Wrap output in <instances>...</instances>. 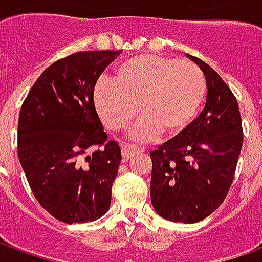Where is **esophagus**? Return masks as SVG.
<instances>
[{
  "label": "esophagus",
  "instance_id": "1",
  "mask_svg": "<svg viewBox=\"0 0 262 262\" xmlns=\"http://www.w3.org/2000/svg\"><path fill=\"white\" fill-rule=\"evenodd\" d=\"M139 153V148L135 147V146H122V157H123V160H130L135 154Z\"/></svg>",
  "mask_w": 262,
  "mask_h": 262
}]
</instances>
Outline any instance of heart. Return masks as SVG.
Here are the masks:
<instances>
[{
	"label": "heart",
	"mask_w": 262,
	"mask_h": 262,
	"mask_svg": "<svg viewBox=\"0 0 262 262\" xmlns=\"http://www.w3.org/2000/svg\"><path fill=\"white\" fill-rule=\"evenodd\" d=\"M206 94L202 70L188 60L142 54L115 69V80L98 81L94 105L111 130H122L137 114L143 118L130 133L147 142L163 132L176 136L191 125Z\"/></svg>",
	"instance_id": "obj_1"
}]
</instances>
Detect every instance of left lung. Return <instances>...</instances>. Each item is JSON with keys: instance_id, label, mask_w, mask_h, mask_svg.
<instances>
[{"instance_id": "8db88e82", "label": "left lung", "mask_w": 262, "mask_h": 262, "mask_svg": "<svg viewBox=\"0 0 262 262\" xmlns=\"http://www.w3.org/2000/svg\"><path fill=\"white\" fill-rule=\"evenodd\" d=\"M206 78L205 108L187 129L150 153V196L170 222L195 223L225 201L243 146L242 116L230 88L209 64L187 54Z\"/></svg>"}]
</instances>
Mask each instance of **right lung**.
<instances>
[{
	"label": "right lung",
	"mask_w": 262,
	"mask_h": 262,
	"mask_svg": "<svg viewBox=\"0 0 262 262\" xmlns=\"http://www.w3.org/2000/svg\"><path fill=\"white\" fill-rule=\"evenodd\" d=\"M122 50L80 52L43 71L22 103L18 156L37 202L64 223L102 217L122 154L94 105L99 75ZM95 148L84 163L79 157Z\"/></svg>",
	"instance_id": "obj_1"
}]
</instances>
